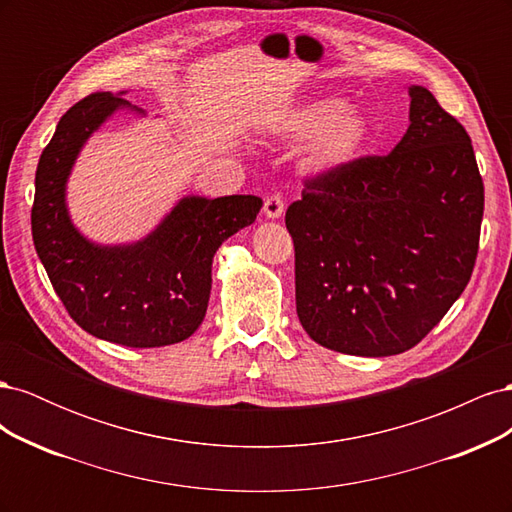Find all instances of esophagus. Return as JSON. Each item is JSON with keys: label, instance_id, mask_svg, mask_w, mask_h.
<instances>
[{"label": "esophagus", "instance_id": "obj_1", "mask_svg": "<svg viewBox=\"0 0 512 512\" xmlns=\"http://www.w3.org/2000/svg\"><path fill=\"white\" fill-rule=\"evenodd\" d=\"M284 209H286V205H284V198L280 194H273L265 200V215L269 220H280L284 215Z\"/></svg>", "mask_w": 512, "mask_h": 512}]
</instances>
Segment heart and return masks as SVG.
<instances>
[{
  "instance_id": "obj_1",
  "label": "heart",
  "mask_w": 512,
  "mask_h": 512,
  "mask_svg": "<svg viewBox=\"0 0 512 512\" xmlns=\"http://www.w3.org/2000/svg\"><path fill=\"white\" fill-rule=\"evenodd\" d=\"M275 138L305 143L303 168L318 177H335L359 162L371 143L367 117L342 98H309L290 106L271 123Z\"/></svg>"
}]
</instances>
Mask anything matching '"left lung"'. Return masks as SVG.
I'll return each mask as SVG.
<instances>
[{
	"mask_svg": "<svg viewBox=\"0 0 512 512\" xmlns=\"http://www.w3.org/2000/svg\"><path fill=\"white\" fill-rule=\"evenodd\" d=\"M408 96L410 126L389 156L307 181L286 211L299 320L335 352L410 350L474 269L485 190L472 141L429 89Z\"/></svg>",
	"mask_w": 512,
	"mask_h": 512,
	"instance_id": "1",
	"label": "left lung"
}]
</instances>
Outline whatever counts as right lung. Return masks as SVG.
Masks as SVG:
<instances>
[{
  "label": "right lung",
  "mask_w": 512,
  "mask_h": 512,
  "mask_svg": "<svg viewBox=\"0 0 512 512\" xmlns=\"http://www.w3.org/2000/svg\"><path fill=\"white\" fill-rule=\"evenodd\" d=\"M128 91H102L59 119L36 170L32 232L38 258L81 329L128 348H160L188 339L203 322L211 265L220 245L254 224L258 196H181L160 224L128 243H98L74 226L68 179L94 132L117 113L145 117Z\"/></svg>",
  "instance_id": "right-lung-1"
}]
</instances>
